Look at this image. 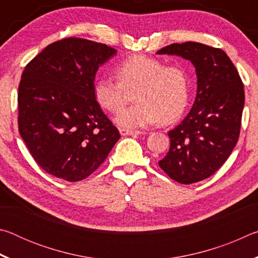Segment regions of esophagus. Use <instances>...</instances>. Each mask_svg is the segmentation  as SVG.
<instances>
[{
  "instance_id": "esophagus-1",
  "label": "esophagus",
  "mask_w": 258,
  "mask_h": 258,
  "mask_svg": "<svg viewBox=\"0 0 258 258\" xmlns=\"http://www.w3.org/2000/svg\"><path fill=\"white\" fill-rule=\"evenodd\" d=\"M119 133L123 135V137H126V135H140L142 134V132H140V131H131V130H125V128H120L119 130Z\"/></svg>"
}]
</instances>
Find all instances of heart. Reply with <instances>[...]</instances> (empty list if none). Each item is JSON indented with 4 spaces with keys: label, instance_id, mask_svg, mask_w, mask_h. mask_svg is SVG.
<instances>
[{
    "label": "heart",
    "instance_id": "1",
    "mask_svg": "<svg viewBox=\"0 0 258 258\" xmlns=\"http://www.w3.org/2000/svg\"><path fill=\"white\" fill-rule=\"evenodd\" d=\"M117 80L101 77L94 84L95 101L110 112L119 111L133 94L134 106L115 117L120 128L135 130L161 120H176L186 107L189 81L180 66H165L160 60L138 54L126 59L115 69Z\"/></svg>",
    "mask_w": 258,
    "mask_h": 258
}]
</instances>
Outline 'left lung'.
Masks as SVG:
<instances>
[{
    "mask_svg": "<svg viewBox=\"0 0 258 258\" xmlns=\"http://www.w3.org/2000/svg\"><path fill=\"white\" fill-rule=\"evenodd\" d=\"M157 54L189 60L197 75L194 106L168 132L171 148L159 166L182 184L203 181L225 163L237 145L244 106L241 78L223 50L202 43H174Z\"/></svg>",
    "mask_w": 258,
    "mask_h": 258,
    "instance_id": "left-lung-1",
    "label": "left lung"
}]
</instances>
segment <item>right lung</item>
<instances>
[{
	"instance_id": "add662e5",
	"label": "right lung",
	"mask_w": 258,
	"mask_h": 258,
	"mask_svg": "<svg viewBox=\"0 0 258 258\" xmlns=\"http://www.w3.org/2000/svg\"><path fill=\"white\" fill-rule=\"evenodd\" d=\"M117 51L69 37L47 45L26 66L18 89V126L35 161L68 182L91 175L118 141L94 98L98 69Z\"/></svg>"
}]
</instances>
